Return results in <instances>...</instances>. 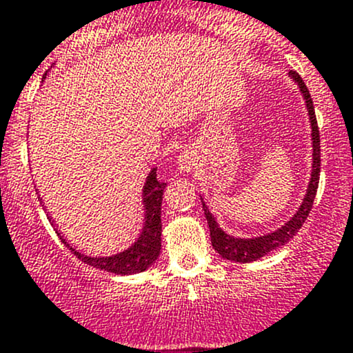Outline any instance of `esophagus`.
<instances>
[{
  "mask_svg": "<svg viewBox=\"0 0 353 353\" xmlns=\"http://www.w3.org/2000/svg\"><path fill=\"white\" fill-rule=\"evenodd\" d=\"M193 166H195V158L192 157V153L183 152L178 157V168H180L181 172H192Z\"/></svg>",
  "mask_w": 353,
  "mask_h": 353,
  "instance_id": "esophagus-1",
  "label": "esophagus"
}]
</instances>
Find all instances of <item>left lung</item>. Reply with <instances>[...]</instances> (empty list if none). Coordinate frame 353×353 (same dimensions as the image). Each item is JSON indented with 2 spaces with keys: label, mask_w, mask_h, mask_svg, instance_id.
Here are the masks:
<instances>
[{
  "label": "left lung",
  "mask_w": 353,
  "mask_h": 353,
  "mask_svg": "<svg viewBox=\"0 0 353 353\" xmlns=\"http://www.w3.org/2000/svg\"><path fill=\"white\" fill-rule=\"evenodd\" d=\"M294 81L299 85L300 91L303 94V100L307 103L308 117H310V125H312V146H314V155H312V176L310 181H308L307 193H305V198L300 205V208L296 210V213L292 216L287 223L282 225L275 232L267 233V235L255 236V239H239V236H232L228 233H225L223 230L219 227L215 216L210 213V210L205 201L203 203V212L205 216H207L208 228H210V236H212V245L215 248L216 253H220V256H223L225 260H230V262H240V263H250L255 262V260L262 259V256L267 255L276 248H280L282 245L287 243L288 240L294 239V235L302 228V225L307 220L308 213H310L312 205H314L316 188H319V178H320V133H319V125H316L315 118V110H314V101H312L310 93H308V88L305 86V83L300 74L296 71H290Z\"/></svg>",
  "instance_id": "1"
}]
</instances>
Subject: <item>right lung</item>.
Here are the masks:
<instances>
[{
  "mask_svg": "<svg viewBox=\"0 0 353 353\" xmlns=\"http://www.w3.org/2000/svg\"><path fill=\"white\" fill-rule=\"evenodd\" d=\"M166 183L157 178V168L150 172L146 176L143 187V205H145V221L140 236L128 250H123L112 256H88L77 252L73 247L61 236V241L70 248L81 262L91 265L100 270L112 272L114 275H133V273L145 272L146 268L160 255L161 248V200H163V190ZM51 221V216H50Z\"/></svg>",
  "mask_w": 353,
  "mask_h": 353,
  "instance_id": "obj_1",
  "label": "right lung"
}]
</instances>
